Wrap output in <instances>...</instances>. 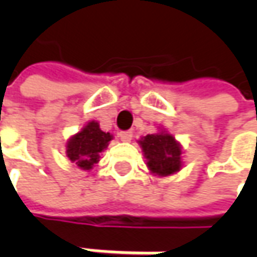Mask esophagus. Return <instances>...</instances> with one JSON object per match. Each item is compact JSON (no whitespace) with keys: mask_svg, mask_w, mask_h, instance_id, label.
<instances>
[{"mask_svg":"<svg viewBox=\"0 0 257 257\" xmlns=\"http://www.w3.org/2000/svg\"><path fill=\"white\" fill-rule=\"evenodd\" d=\"M118 137L121 139V142H130L133 139V133L132 132H120Z\"/></svg>","mask_w":257,"mask_h":257,"instance_id":"1","label":"esophagus"}]
</instances>
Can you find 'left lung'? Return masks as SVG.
<instances>
[{
    "mask_svg": "<svg viewBox=\"0 0 257 257\" xmlns=\"http://www.w3.org/2000/svg\"><path fill=\"white\" fill-rule=\"evenodd\" d=\"M149 170L154 176H172L183 167V149L173 134L160 128L139 140Z\"/></svg>",
    "mask_w": 257,
    "mask_h": 257,
    "instance_id": "left-lung-1",
    "label": "left lung"
}]
</instances>
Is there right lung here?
<instances>
[{"label": "right lung", "mask_w": 257, "mask_h": 257, "mask_svg": "<svg viewBox=\"0 0 257 257\" xmlns=\"http://www.w3.org/2000/svg\"><path fill=\"white\" fill-rule=\"evenodd\" d=\"M113 140V134L105 133L97 121H88L84 127L71 136L65 144L68 160L81 170H91L100 162V153Z\"/></svg>", "instance_id": "obj_1"}]
</instances>
